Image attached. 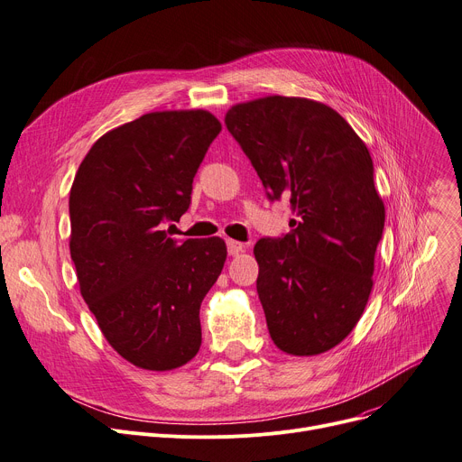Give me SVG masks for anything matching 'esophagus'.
Here are the masks:
<instances>
[{"mask_svg": "<svg viewBox=\"0 0 462 462\" xmlns=\"http://www.w3.org/2000/svg\"><path fill=\"white\" fill-rule=\"evenodd\" d=\"M240 252H244V244L227 238V254H229V255H238Z\"/></svg>", "mask_w": 462, "mask_h": 462, "instance_id": "1", "label": "esophagus"}]
</instances>
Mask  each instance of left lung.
Listing matches in <instances>:
<instances>
[{"instance_id": "1", "label": "left lung", "mask_w": 462, "mask_h": 462, "mask_svg": "<svg viewBox=\"0 0 462 462\" xmlns=\"http://www.w3.org/2000/svg\"><path fill=\"white\" fill-rule=\"evenodd\" d=\"M270 201H291V233L261 238L257 292L273 344L318 355L342 342L368 303L384 205L365 142L331 107L268 96L226 115Z\"/></svg>"}]
</instances>
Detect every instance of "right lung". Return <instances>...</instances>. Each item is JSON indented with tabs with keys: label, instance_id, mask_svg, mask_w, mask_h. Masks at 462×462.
Returning a JSON list of instances; mask_svg holds the SVG:
<instances>
[{
	"label": "right lung",
	"instance_id": "obj_1",
	"mask_svg": "<svg viewBox=\"0 0 462 462\" xmlns=\"http://www.w3.org/2000/svg\"><path fill=\"white\" fill-rule=\"evenodd\" d=\"M222 124L207 111L150 113L105 133L69 190V255L103 337L131 365L173 370L201 346L199 307L222 273L218 236L164 231L190 207Z\"/></svg>",
	"mask_w": 462,
	"mask_h": 462
}]
</instances>
